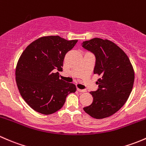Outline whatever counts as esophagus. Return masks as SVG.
<instances>
[{
  "mask_svg": "<svg viewBox=\"0 0 146 146\" xmlns=\"http://www.w3.org/2000/svg\"><path fill=\"white\" fill-rule=\"evenodd\" d=\"M77 91H79V92H82V93L86 92V90L85 89H80V88H77Z\"/></svg>",
  "mask_w": 146,
  "mask_h": 146,
  "instance_id": "1",
  "label": "esophagus"
}]
</instances>
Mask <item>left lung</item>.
Masks as SVG:
<instances>
[{
	"mask_svg": "<svg viewBox=\"0 0 146 146\" xmlns=\"http://www.w3.org/2000/svg\"><path fill=\"white\" fill-rule=\"evenodd\" d=\"M84 49L94 54V74L98 88L90 94L94 98L91 105L84 108L87 114L96 119L111 116L126 103L133 88L134 72L128 56L113 42L94 38L82 43Z\"/></svg>",
	"mask_w": 146,
	"mask_h": 146,
	"instance_id": "8db88e82",
	"label": "left lung"
}]
</instances>
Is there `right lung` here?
<instances>
[{
    "label": "right lung",
    "instance_id": "obj_1",
    "mask_svg": "<svg viewBox=\"0 0 146 146\" xmlns=\"http://www.w3.org/2000/svg\"><path fill=\"white\" fill-rule=\"evenodd\" d=\"M77 40L50 36L34 40L26 48L16 67V82L22 98L36 112L50 115L59 110L76 86L60 79L66 53Z\"/></svg>",
    "mask_w": 146,
    "mask_h": 146
}]
</instances>
